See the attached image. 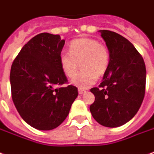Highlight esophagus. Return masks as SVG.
<instances>
[{"label":"esophagus","mask_w":154,"mask_h":154,"mask_svg":"<svg viewBox=\"0 0 154 154\" xmlns=\"http://www.w3.org/2000/svg\"><path fill=\"white\" fill-rule=\"evenodd\" d=\"M78 91H79V94H83L85 91V90H83V89H79V90H78Z\"/></svg>","instance_id":"esophagus-1"}]
</instances>
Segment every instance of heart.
Masks as SVG:
<instances>
[{"mask_svg": "<svg viewBox=\"0 0 154 154\" xmlns=\"http://www.w3.org/2000/svg\"><path fill=\"white\" fill-rule=\"evenodd\" d=\"M69 52L59 56V63L63 74L71 78L75 75L79 63L83 70L75 75L71 84L79 89H87L97 81V76L107 72L110 63L108 48L92 38H79L69 44Z\"/></svg>", "mask_w": 154, "mask_h": 154, "instance_id": "1", "label": "heart"}]
</instances>
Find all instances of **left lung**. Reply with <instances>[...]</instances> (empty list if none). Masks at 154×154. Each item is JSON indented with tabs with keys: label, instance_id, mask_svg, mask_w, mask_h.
I'll use <instances>...</instances> for the list:
<instances>
[{
	"label": "left lung",
	"instance_id": "obj_1",
	"mask_svg": "<svg viewBox=\"0 0 154 154\" xmlns=\"http://www.w3.org/2000/svg\"><path fill=\"white\" fill-rule=\"evenodd\" d=\"M110 51V63L99 88L91 91L90 111L97 122L119 127L130 121L142 105L146 88V66L135 46L122 35L99 30Z\"/></svg>",
	"mask_w": 154,
	"mask_h": 154
}]
</instances>
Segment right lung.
Segmentation results:
<instances>
[{"instance_id": "obj_1", "label": "right lung", "mask_w": 154, "mask_h": 154, "mask_svg": "<svg viewBox=\"0 0 154 154\" xmlns=\"http://www.w3.org/2000/svg\"><path fill=\"white\" fill-rule=\"evenodd\" d=\"M65 41L59 35L41 33L23 46L12 64L10 83L13 103L22 119L40 131L55 129L64 121L78 89L59 63Z\"/></svg>"}]
</instances>
